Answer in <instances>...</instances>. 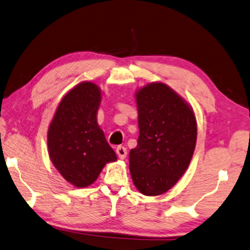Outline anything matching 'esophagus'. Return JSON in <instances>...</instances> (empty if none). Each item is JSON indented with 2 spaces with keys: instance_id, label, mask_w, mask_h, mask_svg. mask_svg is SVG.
Returning a JSON list of instances; mask_svg holds the SVG:
<instances>
[{
  "instance_id": "obj_1",
  "label": "esophagus",
  "mask_w": 250,
  "mask_h": 250,
  "mask_svg": "<svg viewBox=\"0 0 250 250\" xmlns=\"http://www.w3.org/2000/svg\"><path fill=\"white\" fill-rule=\"evenodd\" d=\"M116 151H117L118 157L120 158V159H125V158L126 157V148H125V146H119Z\"/></svg>"
}]
</instances>
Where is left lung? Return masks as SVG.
Wrapping results in <instances>:
<instances>
[{
  "instance_id": "8db88e82",
  "label": "left lung",
  "mask_w": 250,
  "mask_h": 250,
  "mask_svg": "<svg viewBox=\"0 0 250 250\" xmlns=\"http://www.w3.org/2000/svg\"><path fill=\"white\" fill-rule=\"evenodd\" d=\"M139 138L130 150L133 184L146 196L173 187L191 160L197 139L192 109L164 83H150L136 94Z\"/></svg>"
}]
</instances>
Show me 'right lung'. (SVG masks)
I'll use <instances>...</instances> for the list:
<instances>
[{
    "label": "right lung",
    "instance_id": "obj_1",
    "mask_svg": "<svg viewBox=\"0 0 250 250\" xmlns=\"http://www.w3.org/2000/svg\"><path fill=\"white\" fill-rule=\"evenodd\" d=\"M101 92L92 82H83L62 99L47 132L51 161L75 187L93 184L106 162L117 156L97 124Z\"/></svg>",
    "mask_w": 250,
    "mask_h": 250
}]
</instances>
